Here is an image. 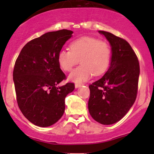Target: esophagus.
<instances>
[{"label":"esophagus","instance_id":"34e87169","mask_svg":"<svg viewBox=\"0 0 154 154\" xmlns=\"http://www.w3.org/2000/svg\"><path fill=\"white\" fill-rule=\"evenodd\" d=\"M83 86V84H80V83H76V84H75V88H79V87H80V86Z\"/></svg>","mask_w":154,"mask_h":154}]
</instances>
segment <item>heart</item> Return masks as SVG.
Instances as JSON below:
<instances>
[{
	"label": "heart",
	"instance_id": "obj_1",
	"mask_svg": "<svg viewBox=\"0 0 154 154\" xmlns=\"http://www.w3.org/2000/svg\"><path fill=\"white\" fill-rule=\"evenodd\" d=\"M69 50H61L57 56L60 67L65 71H71L80 60L82 66L68 76V80L81 83L91 76H100L109 68L112 51L109 45L93 37L84 36L71 42Z\"/></svg>",
	"mask_w": 154,
	"mask_h": 154
}]
</instances>
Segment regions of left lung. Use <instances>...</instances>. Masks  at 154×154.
Segmentation results:
<instances>
[{
	"label": "left lung",
	"instance_id": "8db88e82",
	"mask_svg": "<svg viewBox=\"0 0 154 154\" xmlns=\"http://www.w3.org/2000/svg\"><path fill=\"white\" fill-rule=\"evenodd\" d=\"M109 42L111 63L104 75L89 85L88 112L98 123L109 125L128 112L136 98L140 69L136 54L123 38L99 30Z\"/></svg>",
	"mask_w": 154,
	"mask_h": 154
}]
</instances>
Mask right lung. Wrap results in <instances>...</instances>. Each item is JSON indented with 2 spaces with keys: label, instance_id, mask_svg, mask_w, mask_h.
<instances>
[{
  "label": "right lung",
  "instance_id": "right-lung-1",
  "mask_svg": "<svg viewBox=\"0 0 154 154\" xmlns=\"http://www.w3.org/2000/svg\"><path fill=\"white\" fill-rule=\"evenodd\" d=\"M73 31L48 32L31 40L20 52L13 70L17 102L24 117L33 125L49 127L64 113L65 98L74 84H58L66 79L57 56Z\"/></svg>",
  "mask_w": 154,
  "mask_h": 154
}]
</instances>
